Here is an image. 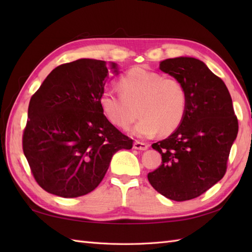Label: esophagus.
Here are the masks:
<instances>
[{"mask_svg": "<svg viewBox=\"0 0 252 252\" xmlns=\"http://www.w3.org/2000/svg\"><path fill=\"white\" fill-rule=\"evenodd\" d=\"M133 147H134L135 149H138V151H146V149L149 147V145H148V144H146V143L135 141Z\"/></svg>", "mask_w": 252, "mask_h": 252, "instance_id": "esophagus-1", "label": "esophagus"}]
</instances>
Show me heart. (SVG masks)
I'll list each match as a JSON object with an SVG mask.
<instances>
[{
    "label": "heart",
    "instance_id": "1",
    "mask_svg": "<svg viewBox=\"0 0 252 252\" xmlns=\"http://www.w3.org/2000/svg\"><path fill=\"white\" fill-rule=\"evenodd\" d=\"M118 85L121 93L105 90L99 96L101 111L112 125L129 129L138 111L143 117L133 129V134L138 137H152L159 130L168 134L181 125L187 93L179 80L134 67L123 74Z\"/></svg>",
    "mask_w": 252,
    "mask_h": 252
}]
</instances>
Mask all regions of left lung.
I'll return each mask as SVG.
<instances>
[{"instance_id":"obj_1","label":"left lung","mask_w":252,"mask_h":252,"mask_svg":"<svg viewBox=\"0 0 252 252\" xmlns=\"http://www.w3.org/2000/svg\"><path fill=\"white\" fill-rule=\"evenodd\" d=\"M159 68L184 85L187 106L176 131L152 145L162 161L147 178L164 197L185 201L202 195L225 174L238 120L225 83L201 61L169 58Z\"/></svg>"}]
</instances>
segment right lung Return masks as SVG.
<instances>
[{
	"label": "right lung",
	"instance_id": "1",
	"mask_svg": "<svg viewBox=\"0 0 252 252\" xmlns=\"http://www.w3.org/2000/svg\"><path fill=\"white\" fill-rule=\"evenodd\" d=\"M116 66L111 63L115 71ZM107 79L106 62L82 58L56 67L32 95L23 151L35 182L50 194H89L104 179L114 154L133 146L101 111Z\"/></svg>",
	"mask_w": 252,
	"mask_h": 252
}]
</instances>
